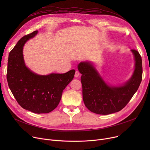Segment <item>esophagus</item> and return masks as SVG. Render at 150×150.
I'll use <instances>...</instances> for the list:
<instances>
[{"label": "esophagus", "instance_id": "esophagus-1", "mask_svg": "<svg viewBox=\"0 0 150 150\" xmlns=\"http://www.w3.org/2000/svg\"><path fill=\"white\" fill-rule=\"evenodd\" d=\"M79 75H80V72H78V70H76L75 74V77H78Z\"/></svg>", "mask_w": 150, "mask_h": 150}]
</instances>
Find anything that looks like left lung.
Instances as JSON below:
<instances>
[{
  "label": "left lung",
  "instance_id": "obj_1",
  "mask_svg": "<svg viewBox=\"0 0 150 150\" xmlns=\"http://www.w3.org/2000/svg\"><path fill=\"white\" fill-rule=\"evenodd\" d=\"M131 51L135 58L134 72L131 79L119 87L105 83L90 62H81L78 64V69L82 74L83 101L89 111L101 115L119 112L134 95L142 80V61L138 51Z\"/></svg>",
  "mask_w": 150,
  "mask_h": 150
}]
</instances>
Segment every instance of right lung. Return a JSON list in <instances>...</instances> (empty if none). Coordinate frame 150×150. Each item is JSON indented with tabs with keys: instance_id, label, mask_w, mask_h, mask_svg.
<instances>
[{
	"instance_id": "right-lung-1",
	"label": "right lung",
	"mask_w": 150,
	"mask_h": 150,
	"mask_svg": "<svg viewBox=\"0 0 150 150\" xmlns=\"http://www.w3.org/2000/svg\"><path fill=\"white\" fill-rule=\"evenodd\" d=\"M38 31L23 36L9 53L6 79L13 96L23 109L36 114L49 113L56 108L62 91L73 80L75 70L65 74L38 75L25 65L23 46Z\"/></svg>"
}]
</instances>
